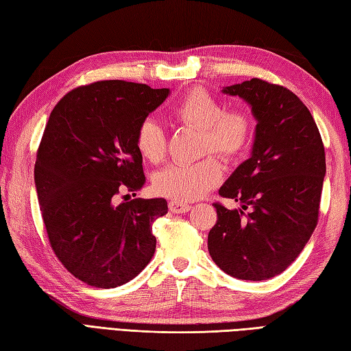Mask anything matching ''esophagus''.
I'll use <instances>...</instances> for the list:
<instances>
[{
	"label": "esophagus",
	"mask_w": 351,
	"mask_h": 351,
	"mask_svg": "<svg viewBox=\"0 0 351 351\" xmlns=\"http://www.w3.org/2000/svg\"><path fill=\"white\" fill-rule=\"evenodd\" d=\"M169 208H170V211H173L176 214H181V213L189 211L191 206L187 202H182V200H170Z\"/></svg>",
	"instance_id": "obj_1"
}]
</instances>
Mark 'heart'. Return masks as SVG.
Instances as JSON below:
<instances>
[{
  "label": "heart",
  "mask_w": 351,
  "mask_h": 351,
  "mask_svg": "<svg viewBox=\"0 0 351 351\" xmlns=\"http://www.w3.org/2000/svg\"><path fill=\"white\" fill-rule=\"evenodd\" d=\"M170 114L175 121L202 134L200 155L213 152L225 160H235L247 151L255 132L249 111L223 110L220 101L204 88L189 90L175 104ZM136 147L152 164L161 162L166 155L164 134L151 119H145L138 125ZM221 178V164L214 156H206L195 164H173L158 171L154 178V189L175 200H193L215 187Z\"/></svg>",
  "instance_id": "1"
}]
</instances>
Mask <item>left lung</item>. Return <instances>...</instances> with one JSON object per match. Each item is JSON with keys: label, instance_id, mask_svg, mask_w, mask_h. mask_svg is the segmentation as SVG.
Segmentation results:
<instances>
[{"label": "left lung", "instance_id": "1", "mask_svg": "<svg viewBox=\"0 0 351 351\" xmlns=\"http://www.w3.org/2000/svg\"><path fill=\"white\" fill-rule=\"evenodd\" d=\"M223 92L247 101L258 123L252 156L219 190L243 210L213 204L208 250L237 279H271L294 263L318 223L324 145L311 111L287 87L252 78Z\"/></svg>", "mask_w": 351, "mask_h": 351}]
</instances>
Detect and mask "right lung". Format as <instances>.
I'll return each instance as SVG.
<instances>
[{
  "instance_id": "1",
  "label": "right lung",
  "mask_w": 351,
  "mask_h": 351,
  "mask_svg": "<svg viewBox=\"0 0 351 351\" xmlns=\"http://www.w3.org/2000/svg\"><path fill=\"white\" fill-rule=\"evenodd\" d=\"M167 96L169 88L96 81L51 111L34 166L37 199L51 249L87 285L121 287L154 256L152 223L167 214L166 199L117 196L145 185L136 132Z\"/></svg>"
}]
</instances>
